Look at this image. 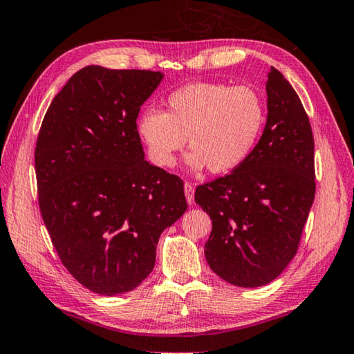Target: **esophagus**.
Wrapping results in <instances>:
<instances>
[{"label":"esophagus","instance_id":"obj_1","mask_svg":"<svg viewBox=\"0 0 354 354\" xmlns=\"http://www.w3.org/2000/svg\"><path fill=\"white\" fill-rule=\"evenodd\" d=\"M185 196H186V200H188L189 205L194 203V185L189 182L185 183Z\"/></svg>","mask_w":354,"mask_h":354}]
</instances>
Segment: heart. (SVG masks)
Listing matches in <instances>:
<instances>
[{"instance_id":"1","label":"heart","mask_w":354,"mask_h":354,"mask_svg":"<svg viewBox=\"0 0 354 354\" xmlns=\"http://www.w3.org/2000/svg\"><path fill=\"white\" fill-rule=\"evenodd\" d=\"M265 124V103L250 86L192 83L166 98V111L146 109L137 131L158 168L176 163L189 137L188 163L226 174L252 154Z\"/></svg>"}]
</instances>
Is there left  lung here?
I'll return each instance as SVG.
<instances>
[{
	"label": "left lung",
	"mask_w": 354,
	"mask_h": 354,
	"mask_svg": "<svg viewBox=\"0 0 354 354\" xmlns=\"http://www.w3.org/2000/svg\"><path fill=\"white\" fill-rule=\"evenodd\" d=\"M266 95L268 118L252 154L196 189L212 220L206 262L245 288L272 282L296 256L316 194L315 138L301 98L276 68Z\"/></svg>",
	"instance_id": "1"
}]
</instances>
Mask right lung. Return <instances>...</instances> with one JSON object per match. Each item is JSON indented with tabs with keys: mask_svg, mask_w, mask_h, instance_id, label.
I'll return each instance as SVG.
<instances>
[{
	"mask_svg": "<svg viewBox=\"0 0 354 354\" xmlns=\"http://www.w3.org/2000/svg\"><path fill=\"white\" fill-rule=\"evenodd\" d=\"M163 75L86 66L52 100L35 146L38 205L73 279L103 296L134 290L160 234L188 208L183 180L145 160L137 117Z\"/></svg>",
	"mask_w": 354,
	"mask_h": 354,
	"instance_id": "obj_1",
	"label": "right lung"
}]
</instances>
